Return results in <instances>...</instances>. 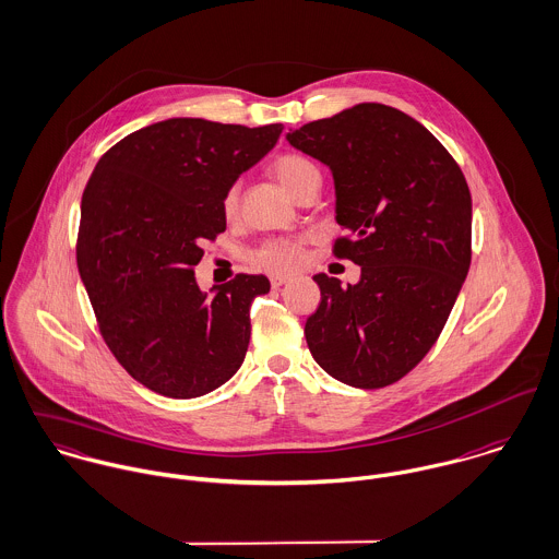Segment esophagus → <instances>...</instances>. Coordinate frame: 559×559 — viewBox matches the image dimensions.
Segmentation results:
<instances>
[{
    "label": "esophagus",
    "mask_w": 559,
    "mask_h": 559,
    "mask_svg": "<svg viewBox=\"0 0 559 559\" xmlns=\"http://www.w3.org/2000/svg\"><path fill=\"white\" fill-rule=\"evenodd\" d=\"M287 281H289V278H287V276H281V274H274V276H270V285H272V289H278V287H283Z\"/></svg>",
    "instance_id": "obj_1"
}]
</instances>
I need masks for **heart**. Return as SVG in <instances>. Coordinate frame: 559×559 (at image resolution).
Returning a JSON list of instances; mask_svg holds the SVG:
<instances>
[{"label":"heart","instance_id":"obj_1","mask_svg":"<svg viewBox=\"0 0 559 559\" xmlns=\"http://www.w3.org/2000/svg\"><path fill=\"white\" fill-rule=\"evenodd\" d=\"M270 175L281 183V188L296 201H302L307 197H316L322 186V173L320 168L300 153H281L270 164ZM224 218H233L239 210V188L237 183L228 186L224 190L223 201ZM305 237H278V239H265L261 241L250 254V263L267 270V272H294L302 263L305 254Z\"/></svg>","mask_w":559,"mask_h":559}]
</instances>
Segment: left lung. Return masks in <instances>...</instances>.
<instances>
[{"label":"left lung","instance_id":"left-lung-1","mask_svg":"<svg viewBox=\"0 0 559 559\" xmlns=\"http://www.w3.org/2000/svg\"><path fill=\"white\" fill-rule=\"evenodd\" d=\"M287 140L329 164L333 254L360 265L341 287L316 274L322 302L305 336L318 365L356 389L402 380L432 349L471 265V192L445 146L382 104L302 124Z\"/></svg>","mask_w":559,"mask_h":559}]
</instances>
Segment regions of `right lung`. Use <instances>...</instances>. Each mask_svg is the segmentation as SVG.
I'll return each instance as SVG.
<instances>
[{"mask_svg": "<svg viewBox=\"0 0 559 559\" xmlns=\"http://www.w3.org/2000/svg\"><path fill=\"white\" fill-rule=\"evenodd\" d=\"M283 124L170 118L124 135L95 166L78 230V270L97 326L146 389L192 400L241 365L248 309L263 274H235L214 298L194 278L203 241L224 233V190L278 140Z\"/></svg>", "mask_w": 559, "mask_h": 559, "instance_id": "1", "label": "right lung"}]
</instances>
